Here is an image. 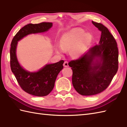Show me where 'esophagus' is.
Returning <instances> with one entry per match:
<instances>
[{
	"label": "esophagus",
	"mask_w": 127,
	"mask_h": 127,
	"mask_svg": "<svg viewBox=\"0 0 127 127\" xmlns=\"http://www.w3.org/2000/svg\"><path fill=\"white\" fill-rule=\"evenodd\" d=\"M63 66L64 67H68L69 65H68V62L67 61H65L63 63Z\"/></svg>",
	"instance_id": "1"
}]
</instances>
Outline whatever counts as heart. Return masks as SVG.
<instances>
[{"mask_svg":"<svg viewBox=\"0 0 127 127\" xmlns=\"http://www.w3.org/2000/svg\"><path fill=\"white\" fill-rule=\"evenodd\" d=\"M81 28H75L67 32L62 36L61 45L57 46L56 52L62 54L64 51L70 50L71 55L78 57L85 52L92 40L90 34L85 33Z\"/></svg>","mask_w":127,"mask_h":127,"instance_id":"1","label":"heart"}]
</instances>
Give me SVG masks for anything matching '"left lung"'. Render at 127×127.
Returning a JSON list of instances; mask_svg holds the SVG:
<instances>
[{
  "instance_id": "obj_1",
  "label": "left lung",
  "mask_w": 127,
  "mask_h": 127,
  "mask_svg": "<svg viewBox=\"0 0 127 127\" xmlns=\"http://www.w3.org/2000/svg\"><path fill=\"white\" fill-rule=\"evenodd\" d=\"M92 22L101 32L99 44L68 63L72 70V85L82 95H95L106 90L118 68V50L114 37L103 25Z\"/></svg>"
}]
</instances>
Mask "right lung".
<instances>
[{"instance_id": "right-lung-1", "label": "right lung", "mask_w": 127, "mask_h": 127, "mask_svg": "<svg viewBox=\"0 0 127 127\" xmlns=\"http://www.w3.org/2000/svg\"><path fill=\"white\" fill-rule=\"evenodd\" d=\"M52 23L28 24L24 26L13 37L10 48V66L19 85L22 90L37 96L47 95L53 89L57 75L63 68L64 61L46 64L36 72H29L19 63L16 56L18 41L29 34L44 33L52 27Z\"/></svg>"}]
</instances>
